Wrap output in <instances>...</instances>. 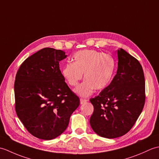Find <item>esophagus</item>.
<instances>
[{
	"label": "esophagus",
	"mask_w": 159,
	"mask_h": 159,
	"mask_svg": "<svg viewBox=\"0 0 159 159\" xmlns=\"http://www.w3.org/2000/svg\"><path fill=\"white\" fill-rule=\"evenodd\" d=\"M86 102H87V99H83V98H80V103L81 104L85 103Z\"/></svg>",
	"instance_id": "34e87169"
}]
</instances>
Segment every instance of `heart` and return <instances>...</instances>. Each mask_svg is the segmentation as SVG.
<instances>
[{
    "instance_id": "b5f03b06",
    "label": "heart",
    "mask_w": 159,
    "mask_h": 159,
    "mask_svg": "<svg viewBox=\"0 0 159 159\" xmlns=\"http://www.w3.org/2000/svg\"><path fill=\"white\" fill-rule=\"evenodd\" d=\"M74 60L66 64L62 73L72 87L79 85L84 74L85 80L74 90L78 95L88 96L95 89L102 90L109 85L116 68L111 55L95 50H83L74 54Z\"/></svg>"
}]
</instances>
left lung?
I'll return each mask as SVG.
<instances>
[{"mask_svg": "<svg viewBox=\"0 0 159 159\" xmlns=\"http://www.w3.org/2000/svg\"><path fill=\"white\" fill-rule=\"evenodd\" d=\"M117 70L110 85L90 99L94 110L90 125L99 136L114 139L126 134L142 112L145 78L137 59L122 48L117 50Z\"/></svg>", "mask_w": 159, "mask_h": 159, "instance_id": "1", "label": "left lung"}]
</instances>
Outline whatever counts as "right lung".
<instances>
[{
    "label": "right lung",
    "instance_id": "obj_1",
    "mask_svg": "<svg viewBox=\"0 0 159 159\" xmlns=\"http://www.w3.org/2000/svg\"><path fill=\"white\" fill-rule=\"evenodd\" d=\"M63 50L44 48L28 57L16 74V111L30 133L44 140L61 135L80 104L59 69Z\"/></svg>",
    "mask_w": 159,
    "mask_h": 159
}]
</instances>
